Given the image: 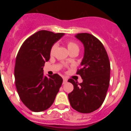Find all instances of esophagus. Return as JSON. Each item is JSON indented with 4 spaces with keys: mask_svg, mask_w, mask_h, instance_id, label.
Masks as SVG:
<instances>
[{
    "mask_svg": "<svg viewBox=\"0 0 131 131\" xmlns=\"http://www.w3.org/2000/svg\"><path fill=\"white\" fill-rule=\"evenodd\" d=\"M63 84L66 83L67 81H68V79H67L66 77H63Z\"/></svg>",
    "mask_w": 131,
    "mask_h": 131,
    "instance_id": "obj_1",
    "label": "esophagus"
}]
</instances>
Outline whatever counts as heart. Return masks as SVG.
Returning a JSON list of instances; mask_svg holds the SVG:
<instances>
[{"instance_id":"obj_1","label":"heart","mask_w":131,"mask_h":131,"mask_svg":"<svg viewBox=\"0 0 131 131\" xmlns=\"http://www.w3.org/2000/svg\"><path fill=\"white\" fill-rule=\"evenodd\" d=\"M67 45H68V48L69 50V51L73 52L74 50H79V45L76 43L75 42L72 41V40H69L68 42H67ZM57 48V44H54L50 48V55H53L55 52V50Z\"/></svg>"}]
</instances>
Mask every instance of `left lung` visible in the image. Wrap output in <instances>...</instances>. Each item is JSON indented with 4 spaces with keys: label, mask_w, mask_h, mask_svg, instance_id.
I'll list each match as a JSON object with an SVG mask.
<instances>
[{
    "label": "left lung",
    "mask_w": 131,
    "mask_h": 131,
    "mask_svg": "<svg viewBox=\"0 0 131 131\" xmlns=\"http://www.w3.org/2000/svg\"><path fill=\"white\" fill-rule=\"evenodd\" d=\"M75 37L84 47L81 68L76 73L83 82L68 80L74 87L68 98L74 110L89 113L98 110L106 98L110 84V63L104 45L96 37L86 33H78Z\"/></svg>",
    "instance_id": "obj_1"
}]
</instances>
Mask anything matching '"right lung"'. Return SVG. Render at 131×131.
Here are the masks:
<instances>
[{"instance_id": "1", "label": "right lung", "mask_w": 131, "mask_h": 131, "mask_svg": "<svg viewBox=\"0 0 131 131\" xmlns=\"http://www.w3.org/2000/svg\"><path fill=\"white\" fill-rule=\"evenodd\" d=\"M42 30L28 37L19 48L14 68L19 98L27 108L40 112L52 105L63 79L58 74L44 76L43 67L50 59L51 47L63 35Z\"/></svg>"}]
</instances>
